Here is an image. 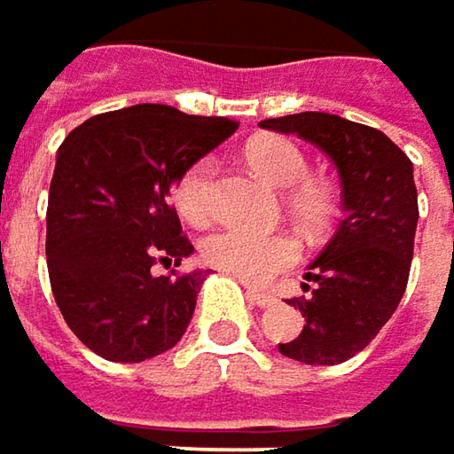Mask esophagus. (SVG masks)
Returning a JSON list of instances; mask_svg holds the SVG:
<instances>
[{
	"instance_id": "obj_1",
	"label": "esophagus",
	"mask_w": 454,
	"mask_h": 454,
	"mask_svg": "<svg viewBox=\"0 0 454 454\" xmlns=\"http://www.w3.org/2000/svg\"><path fill=\"white\" fill-rule=\"evenodd\" d=\"M247 300H250L253 305H258V308H274L276 305L274 294L261 292V289H255V286H247Z\"/></svg>"
}]
</instances>
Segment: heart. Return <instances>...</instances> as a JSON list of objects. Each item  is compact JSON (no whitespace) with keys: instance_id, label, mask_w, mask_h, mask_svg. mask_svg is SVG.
I'll use <instances>...</instances> for the list:
<instances>
[{"instance_id":"obj_1","label":"heart","mask_w":454,"mask_h":454,"mask_svg":"<svg viewBox=\"0 0 454 454\" xmlns=\"http://www.w3.org/2000/svg\"><path fill=\"white\" fill-rule=\"evenodd\" d=\"M245 160L269 185L284 191L286 211L297 219L302 232L317 240L331 227L339 201L325 180L309 178V160L302 146L286 137H258L245 146ZM216 160L207 157L191 165L176 185L178 211L193 224H204L214 214ZM204 261L235 276L245 284H266L292 269L302 247L289 232H253L243 227H224L201 243Z\"/></svg>"}]
</instances>
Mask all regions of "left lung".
Returning a JSON list of instances; mask_svg holds the SVG:
<instances>
[{
  "mask_svg": "<svg viewBox=\"0 0 454 454\" xmlns=\"http://www.w3.org/2000/svg\"><path fill=\"white\" fill-rule=\"evenodd\" d=\"M261 126L308 139L339 168L346 214L305 274L308 294L286 300L305 325L278 351L305 364H340L370 346L403 297L419 222L413 165L382 131L340 115L308 111Z\"/></svg>",
  "mask_w": 454,
  "mask_h": 454,
  "instance_id": "8db88e82",
  "label": "left lung"
}]
</instances>
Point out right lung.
<instances>
[{
  "label": "right lung",
  "mask_w": 454,
  "mask_h": 454,
  "mask_svg": "<svg viewBox=\"0 0 454 454\" xmlns=\"http://www.w3.org/2000/svg\"><path fill=\"white\" fill-rule=\"evenodd\" d=\"M235 129L232 118L142 103L92 115L59 146L46 211L51 292L98 356L145 362L183 339L204 271L151 269H178L193 253L173 185Z\"/></svg>",
  "instance_id": "1"
}]
</instances>
